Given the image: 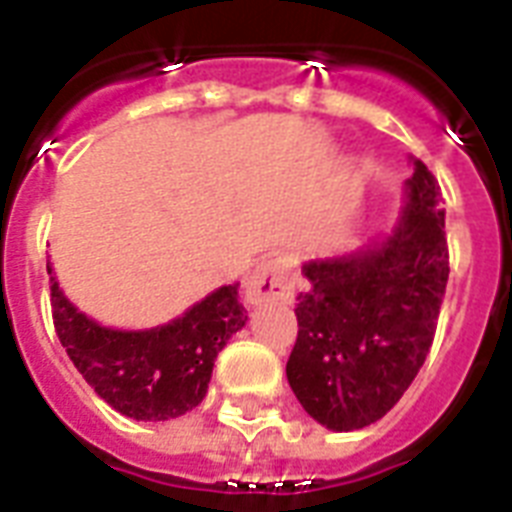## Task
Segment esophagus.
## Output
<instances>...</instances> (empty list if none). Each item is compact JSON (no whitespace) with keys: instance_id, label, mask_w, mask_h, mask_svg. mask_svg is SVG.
Segmentation results:
<instances>
[{"instance_id":"obj_1","label":"esophagus","mask_w":512,"mask_h":512,"mask_svg":"<svg viewBox=\"0 0 512 512\" xmlns=\"http://www.w3.org/2000/svg\"><path fill=\"white\" fill-rule=\"evenodd\" d=\"M244 297L252 305L292 303L295 300V281H292L287 257H273V260L260 265L247 279Z\"/></svg>"}]
</instances>
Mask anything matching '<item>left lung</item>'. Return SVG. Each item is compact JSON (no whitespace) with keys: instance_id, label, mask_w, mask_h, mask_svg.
<instances>
[{"instance_id":"8db88e82","label":"left lung","mask_w":512,"mask_h":512,"mask_svg":"<svg viewBox=\"0 0 512 512\" xmlns=\"http://www.w3.org/2000/svg\"><path fill=\"white\" fill-rule=\"evenodd\" d=\"M438 180L414 159L406 207L388 239L303 265L297 342L287 380L329 430L372 425L398 404L425 364L449 281Z\"/></svg>"}]
</instances>
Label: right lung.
<instances>
[{"instance_id": "1", "label": "right lung", "mask_w": 512, "mask_h": 512, "mask_svg": "<svg viewBox=\"0 0 512 512\" xmlns=\"http://www.w3.org/2000/svg\"><path fill=\"white\" fill-rule=\"evenodd\" d=\"M47 273L52 321L68 358L108 406L132 420L164 422L196 409L207 396L217 353L247 324L239 284H228L164 327H100L68 303L50 263Z\"/></svg>"}]
</instances>
